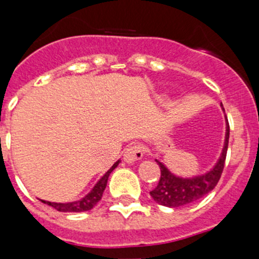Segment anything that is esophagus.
Returning a JSON list of instances; mask_svg holds the SVG:
<instances>
[{
	"label": "esophagus",
	"instance_id": "1",
	"mask_svg": "<svg viewBox=\"0 0 259 259\" xmlns=\"http://www.w3.org/2000/svg\"><path fill=\"white\" fill-rule=\"evenodd\" d=\"M143 156H144V149H143V146L139 144H134L126 148V150L124 153V160L126 163L132 164L135 163V161L142 160Z\"/></svg>",
	"mask_w": 259,
	"mask_h": 259
}]
</instances>
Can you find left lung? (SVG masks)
Here are the masks:
<instances>
[{"label":"left lung","instance_id":"1","mask_svg":"<svg viewBox=\"0 0 259 259\" xmlns=\"http://www.w3.org/2000/svg\"><path fill=\"white\" fill-rule=\"evenodd\" d=\"M226 122V140H224L221 158L208 173L193 177V178H180V177L174 176L163 163L156 160L159 168H160V179H159L155 189L150 192L151 198L156 203L169 208L182 207V205L190 204V203L200 199L215 188L221 179L222 173H223L227 150H228L229 124L227 117Z\"/></svg>","mask_w":259,"mask_h":259}]
</instances>
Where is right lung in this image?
I'll return each instance as SVG.
<instances>
[{
    "mask_svg": "<svg viewBox=\"0 0 259 259\" xmlns=\"http://www.w3.org/2000/svg\"><path fill=\"white\" fill-rule=\"evenodd\" d=\"M120 160H117L116 163L104 174V177L99 180L95 184V187L91 189V192L89 194H86L85 197L81 198L80 200H76V202H70V203H54V202H46V200H41L45 204L50 205V207L55 208L59 211H86L93 209L96 205V203L101 199L103 197V193L106 188V183H108L109 176L111 174V171L119 165Z\"/></svg>",
    "mask_w": 259,
    "mask_h": 259,
    "instance_id": "add662e5",
    "label": "right lung"
}]
</instances>
